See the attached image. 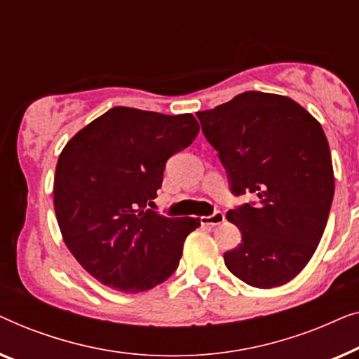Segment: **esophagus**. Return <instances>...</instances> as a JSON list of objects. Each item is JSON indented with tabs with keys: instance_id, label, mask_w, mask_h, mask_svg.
<instances>
[{
	"instance_id": "1",
	"label": "esophagus",
	"mask_w": 359,
	"mask_h": 359,
	"mask_svg": "<svg viewBox=\"0 0 359 359\" xmlns=\"http://www.w3.org/2000/svg\"><path fill=\"white\" fill-rule=\"evenodd\" d=\"M224 221V215L221 213V211H215L213 215L210 216H201L200 218V223L201 226H210V228H213V226H218Z\"/></svg>"
}]
</instances>
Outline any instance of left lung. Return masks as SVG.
Masks as SVG:
<instances>
[{
	"mask_svg": "<svg viewBox=\"0 0 359 359\" xmlns=\"http://www.w3.org/2000/svg\"><path fill=\"white\" fill-rule=\"evenodd\" d=\"M196 117L232 194L257 195L226 215L242 232L226 266L250 286L285 285L312 259L329 219L335 180L324 130L292 99L257 90Z\"/></svg>",
	"mask_w": 359,
	"mask_h": 359,
	"instance_id": "1",
	"label": "left lung"
}]
</instances>
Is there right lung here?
Returning <instances> with one entry per match:
<instances>
[{
	"label": "right lung",
	"mask_w": 359,
	"mask_h": 359,
	"mask_svg": "<svg viewBox=\"0 0 359 359\" xmlns=\"http://www.w3.org/2000/svg\"><path fill=\"white\" fill-rule=\"evenodd\" d=\"M200 127L191 114L114 107L79 130L60 154L53 206L63 241L81 266L123 292L158 286L179 266L198 218L149 210L165 163Z\"/></svg>",
	"instance_id": "add662e5"
}]
</instances>
